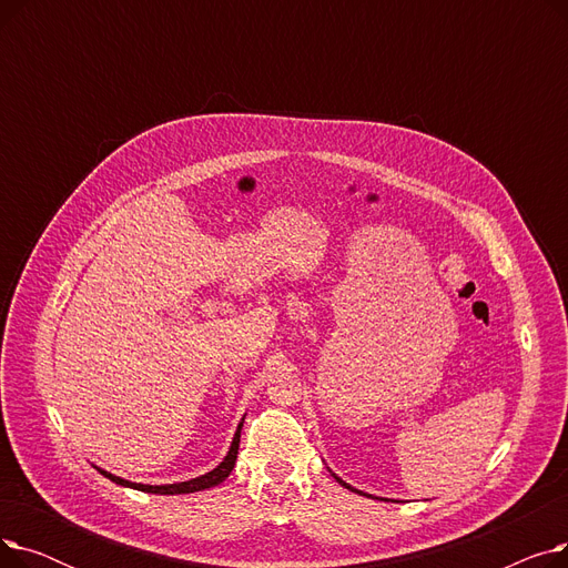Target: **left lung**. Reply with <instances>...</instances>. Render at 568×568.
<instances>
[{
  "label": "left lung",
  "instance_id": "8db88e82",
  "mask_svg": "<svg viewBox=\"0 0 568 568\" xmlns=\"http://www.w3.org/2000/svg\"><path fill=\"white\" fill-rule=\"evenodd\" d=\"M336 479H338V476H336ZM338 484H341V486H345V488H349V490H354V488H352V486H347L343 479H338Z\"/></svg>",
  "mask_w": 568,
  "mask_h": 568
}]
</instances>
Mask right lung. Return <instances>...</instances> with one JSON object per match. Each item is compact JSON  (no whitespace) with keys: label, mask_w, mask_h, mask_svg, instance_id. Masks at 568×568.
I'll return each instance as SVG.
<instances>
[{"label":"right lung","mask_w":568,"mask_h":568,"mask_svg":"<svg viewBox=\"0 0 568 568\" xmlns=\"http://www.w3.org/2000/svg\"><path fill=\"white\" fill-rule=\"evenodd\" d=\"M242 426H244V422L239 424V428H236V433H234V439H232V446H230V452H227L225 460H223L216 469L209 471V474L197 476V479L182 481V484H170V486H144V484H131V481H126V479H119V476L108 474V471H103V469H101V474L108 476L110 481H114V484H119V486L135 488V490H142V493H154V495H184V493H197V490H204V488H214V486H219L221 481L227 479L232 467H234V463H236L239 437H242Z\"/></svg>","instance_id":"add662e5"}]
</instances>
